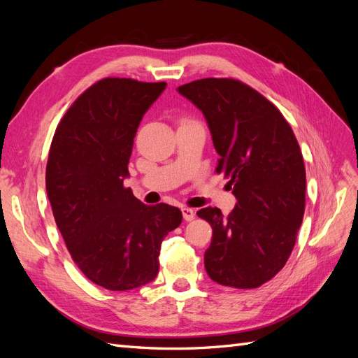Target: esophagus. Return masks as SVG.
<instances>
[{"label": "esophagus", "instance_id": "obj_1", "mask_svg": "<svg viewBox=\"0 0 358 358\" xmlns=\"http://www.w3.org/2000/svg\"><path fill=\"white\" fill-rule=\"evenodd\" d=\"M182 215H183V220L185 221H192L196 218V212L189 208H182Z\"/></svg>", "mask_w": 358, "mask_h": 358}]
</instances>
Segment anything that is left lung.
Masks as SVG:
<instances>
[{"instance_id":"8db88e82","label":"left lung","mask_w":358,"mask_h":358,"mask_svg":"<svg viewBox=\"0 0 358 358\" xmlns=\"http://www.w3.org/2000/svg\"><path fill=\"white\" fill-rule=\"evenodd\" d=\"M178 91L203 112L220 155L216 173L237 199L227 218L218 208L197 212L213 230L206 272L224 287H262L285 266L305 213L297 138L273 103L237 79H200Z\"/></svg>"}]
</instances>
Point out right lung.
Segmentation results:
<instances>
[{
	"label": "right lung",
	"mask_w": 358,
	"mask_h": 358,
	"mask_svg": "<svg viewBox=\"0 0 358 358\" xmlns=\"http://www.w3.org/2000/svg\"><path fill=\"white\" fill-rule=\"evenodd\" d=\"M166 82L106 78L80 94L53 134L46 191L73 262L91 282L127 291L154 280L182 212L148 206L124 187L134 137Z\"/></svg>",
	"instance_id": "1"
}]
</instances>
